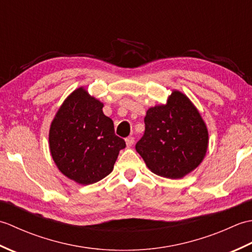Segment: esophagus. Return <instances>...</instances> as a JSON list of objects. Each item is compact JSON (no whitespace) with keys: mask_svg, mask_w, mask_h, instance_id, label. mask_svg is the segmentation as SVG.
Segmentation results:
<instances>
[{"mask_svg":"<svg viewBox=\"0 0 252 252\" xmlns=\"http://www.w3.org/2000/svg\"><path fill=\"white\" fill-rule=\"evenodd\" d=\"M126 146L127 147H131L133 144H134V137L133 136H129L126 138Z\"/></svg>","mask_w":252,"mask_h":252,"instance_id":"1","label":"esophagus"}]
</instances>
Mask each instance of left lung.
I'll list each match as a JSON object with an SVG mask.
<instances>
[{
    "mask_svg": "<svg viewBox=\"0 0 252 252\" xmlns=\"http://www.w3.org/2000/svg\"><path fill=\"white\" fill-rule=\"evenodd\" d=\"M135 149L155 174L181 179L196 169L208 148V131L190 100L174 91L165 105L149 108Z\"/></svg>",
    "mask_w": 252,
    "mask_h": 252,
    "instance_id": "obj_1",
    "label": "left lung"
}]
</instances>
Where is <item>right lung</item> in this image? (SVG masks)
<instances>
[{"instance_id":"right-lung-1","label":"right lung","mask_w":252,"mask_h":252,"mask_svg":"<svg viewBox=\"0 0 252 252\" xmlns=\"http://www.w3.org/2000/svg\"><path fill=\"white\" fill-rule=\"evenodd\" d=\"M125 147V140L115 134L114 122L104 115L103 104L82 88L69 95L52 122L53 160L79 184H93L108 175Z\"/></svg>"}]
</instances>
